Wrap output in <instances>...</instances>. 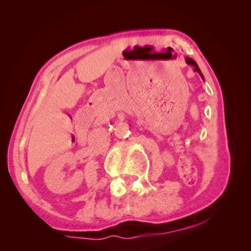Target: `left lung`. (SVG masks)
Segmentation results:
<instances>
[{"mask_svg": "<svg viewBox=\"0 0 251 251\" xmlns=\"http://www.w3.org/2000/svg\"><path fill=\"white\" fill-rule=\"evenodd\" d=\"M186 63H187V64H188V65H192V66H194V71H195V72H197V73L201 76V78H202V80H203V75H202V73H201V69H199V67H198L197 63L195 62L193 58H190V57H186Z\"/></svg>", "mask_w": 251, "mask_h": 251, "instance_id": "1", "label": "left lung"}]
</instances>
